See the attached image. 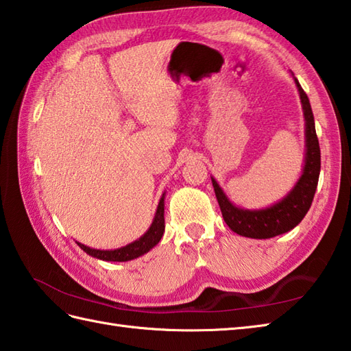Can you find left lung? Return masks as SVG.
Masks as SVG:
<instances>
[{
  "label": "left lung",
  "instance_id": "left-lung-1",
  "mask_svg": "<svg viewBox=\"0 0 351 351\" xmlns=\"http://www.w3.org/2000/svg\"><path fill=\"white\" fill-rule=\"evenodd\" d=\"M294 81L297 88H299L304 126H306L304 128V137H306L304 166L300 180L297 181L294 189L278 204L268 206L265 210H244V208H238L234 204H230V200L219 187L217 181L211 178L223 219H225L226 225L238 235L265 240V238L285 234L299 225L309 211L312 200H314L319 167H322V154H319L314 114H312L308 95L304 93L299 81L295 78Z\"/></svg>",
  "mask_w": 351,
  "mask_h": 351
}]
</instances>
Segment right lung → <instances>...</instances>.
Wrapping results in <instances>:
<instances>
[{"mask_svg":"<svg viewBox=\"0 0 351 351\" xmlns=\"http://www.w3.org/2000/svg\"><path fill=\"white\" fill-rule=\"evenodd\" d=\"M162 234H164V195L160 199L158 206H156V213H155L151 228H149L146 230V234L141 235L138 240L126 244L125 247L114 249V250H98V249L87 247V245L81 243H77V244L93 258H98L102 261H113V263H125V261H131L145 255L146 252L155 247V245L160 243Z\"/></svg>","mask_w":351,"mask_h":351,"instance_id":"obj_1","label":"right lung"}]
</instances>
